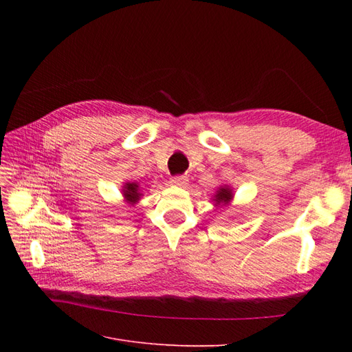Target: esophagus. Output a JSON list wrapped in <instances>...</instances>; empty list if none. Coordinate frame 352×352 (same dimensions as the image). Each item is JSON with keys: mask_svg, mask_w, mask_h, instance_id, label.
Returning a JSON list of instances; mask_svg holds the SVG:
<instances>
[{"mask_svg": "<svg viewBox=\"0 0 352 352\" xmlns=\"http://www.w3.org/2000/svg\"><path fill=\"white\" fill-rule=\"evenodd\" d=\"M170 184L175 186H186L188 185V177L186 176H173L170 179Z\"/></svg>", "mask_w": 352, "mask_h": 352, "instance_id": "obj_1", "label": "esophagus"}]
</instances>
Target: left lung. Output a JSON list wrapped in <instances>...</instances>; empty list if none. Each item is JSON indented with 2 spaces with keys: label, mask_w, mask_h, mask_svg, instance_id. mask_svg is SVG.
Returning <instances> with one entry per match:
<instances>
[{
  "label": "left lung",
  "mask_w": 352,
  "mask_h": 352,
  "mask_svg": "<svg viewBox=\"0 0 352 352\" xmlns=\"http://www.w3.org/2000/svg\"><path fill=\"white\" fill-rule=\"evenodd\" d=\"M230 198H232V190L229 188H221L216 195L217 202H229Z\"/></svg>",
  "instance_id": "obj_1"
}]
</instances>
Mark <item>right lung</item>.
I'll list each match as a JSON object with an SVG mask.
<instances>
[{"instance_id": "add662e5", "label": "right lung", "mask_w": 352, "mask_h": 352, "mask_svg": "<svg viewBox=\"0 0 352 352\" xmlns=\"http://www.w3.org/2000/svg\"><path fill=\"white\" fill-rule=\"evenodd\" d=\"M123 195L126 197V199L132 202V204H135V202L140 199L141 197V192H140V186H138V184L132 182V184H126L124 185V189H123Z\"/></svg>"}]
</instances>
